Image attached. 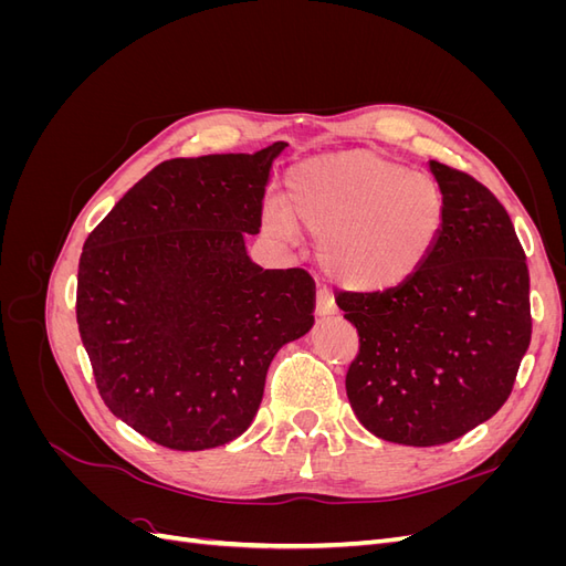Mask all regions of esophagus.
<instances>
[{"instance_id":"obj_1","label":"esophagus","mask_w":566,"mask_h":566,"mask_svg":"<svg viewBox=\"0 0 566 566\" xmlns=\"http://www.w3.org/2000/svg\"><path fill=\"white\" fill-rule=\"evenodd\" d=\"M337 314V304H335V297L328 287H321L316 293V316L318 318H328V316H335Z\"/></svg>"}]
</instances>
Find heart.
<instances>
[{"mask_svg": "<svg viewBox=\"0 0 566 566\" xmlns=\"http://www.w3.org/2000/svg\"><path fill=\"white\" fill-rule=\"evenodd\" d=\"M290 210L266 202L264 227L293 238L300 224L321 241L331 276L361 293L408 283L430 256L443 196L424 175L375 150L318 156L290 169Z\"/></svg>", "mask_w": 566, "mask_h": 566, "instance_id": "1", "label": "heart"}]
</instances>
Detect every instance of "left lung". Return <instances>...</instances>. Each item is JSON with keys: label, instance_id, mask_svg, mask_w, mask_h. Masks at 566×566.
Listing matches in <instances>:
<instances>
[{"label": "left lung", "instance_id": "1", "mask_svg": "<svg viewBox=\"0 0 566 566\" xmlns=\"http://www.w3.org/2000/svg\"><path fill=\"white\" fill-rule=\"evenodd\" d=\"M443 221L422 269L389 293H339L358 333L347 397L370 434L439 447L499 413L531 342L528 269L486 186L430 160Z\"/></svg>", "mask_w": 566, "mask_h": 566}]
</instances>
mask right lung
Wrapping results in <instances>:
<instances>
[{"label": "right lung", "instance_id": "add662e5", "mask_svg": "<svg viewBox=\"0 0 566 566\" xmlns=\"http://www.w3.org/2000/svg\"><path fill=\"white\" fill-rule=\"evenodd\" d=\"M285 146L167 160L84 243L77 325L98 394L160 447L205 451L241 437L273 356L312 331L310 273L262 269L245 248Z\"/></svg>", "mask_w": 566, "mask_h": 566}]
</instances>
